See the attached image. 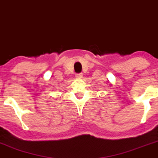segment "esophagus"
<instances>
[{"instance_id": "esophagus-1", "label": "esophagus", "mask_w": 158, "mask_h": 158, "mask_svg": "<svg viewBox=\"0 0 158 158\" xmlns=\"http://www.w3.org/2000/svg\"><path fill=\"white\" fill-rule=\"evenodd\" d=\"M76 77L78 78V79H81L82 77V73H76Z\"/></svg>"}]
</instances>
